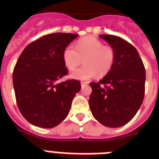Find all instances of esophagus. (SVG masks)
I'll return each instance as SVG.
<instances>
[{"label":"esophagus","mask_w":159,"mask_h":159,"mask_svg":"<svg viewBox=\"0 0 159 159\" xmlns=\"http://www.w3.org/2000/svg\"><path fill=\"white\" fill-rule=\"evenodd\" d=\"M87 84H88V82H87V81H81V87H84L86 86Z\"/></svg>","instance_id":"34e87169"}]
</instances>
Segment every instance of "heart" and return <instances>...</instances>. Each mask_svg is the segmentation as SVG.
I'll return each instance as SVG.
<instances>
[{
  "label": "heart",
  "mask_w": 159,
  "mask_h": 159,
  "mask_svg": "<svg viewBox=\"0 0 159 159\" xmlns=\"http://www.w3.org/2000/svg\"><path fill=\"white\" fill-rule=\"evenodd\" d=\"M116 52L113 47L104 45L101 40L92 36L78 40L75 48L68 45L63 52V60L67 69H75L84 60L85 64L71 73L73 78L88 80L96 74L99 76L107 75L116 62Z\"/></svg>",
  "instance_id": "1"
}]
</instances>
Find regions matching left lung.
Instances as JSON below:
<instances>
[{
	"label": "left lung",
	"instance_id": "1",
	"mask_svg": "<svg viewBox=\"0 0 159 159\" xmlns=\"http://www.w3.org/2000/svg\"><path fill=\"white\" fill-rule=\"evenodd\" d=\"M116 50L113 67L99 82H91L89 106L96 120L119 127L133 119L145 95L146 71L134 46L121 37L100 35Z\"/></svg>",
	"mask_w": 159,
	"mask_h": 159
}]
</instances>
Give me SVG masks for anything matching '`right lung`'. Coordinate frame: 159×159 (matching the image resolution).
<instances>
[{
    "instance_id": "obj_1",
    "label": "right lung",
    "mask_w": 159,
    "mask_h": 159,
    "mask_svg": "<svg viewBox=\"0 0 159 159\" xmlns=\"http://www.w3.org/2000/svg\"><path fill=\"white\" fill-rule=\"evenodd\" d=\"M78 35L57 32L39 38L25 47L12 72L16 104L31 124L52 128L67 117L80 82L57 81L67 75L63 52Z\"/></svg>"
}]
</instances>
